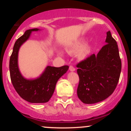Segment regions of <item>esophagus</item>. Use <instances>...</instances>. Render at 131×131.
Masks as SVG:
<instances>
[{
  "label": "esophagus",
  "mask_w": 131,
  "mask_h": 131,
  "mask_svg": "<svg viewBox=\"0 0 131 131\" xmlns=\"http://www.w3.org/2000/svg\"><path fill=\"white\" fill-rule=\"evenodd\" d=\"M69 70H70L71 71H74L75 68L74 67H73L72 65H70V67H69Z\"/></svg>",
  "instance_id": "esophagus-1"
}]
</instances>
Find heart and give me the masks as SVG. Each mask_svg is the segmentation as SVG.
<instances>
[{
    "instance_id": "heart-1",
    "label": "heart",
    "mask_w": 131,
    "mask_h": 131,
    "mask_svg": "<svg viewBox=\"0 0 131 131\" xmlns=\"http://www.w3.org/2000/svg\"><path fill=\"white\" fill-rule=\"evenodd\" d=\"M84 48V45L82 43H78V44L76 45L74 47H73V49H71L70 50V52H73V53H76V52H79L83 49ZM89 53V49L86 48L84 50H83V52L81 53V57H84Z\"/></svg>"
}]
</instances>
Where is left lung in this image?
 <instances>
[{
  "mask_svg": "<svg viewBox=\"0 0 131 131\" xmlns=\"http://www.w3.org/2000/svg\"><path fill=\"white\" fill-rule=\"evenodd\" d=\"M105 42L97 55L92 54L76 65L79 78L77 94L84 103L93 104L105 100L118 83L121 61L117 42L110 31Z\"/></svg>",
  "mask_w": 131,
  "mask_h": 131,
  "instance_id": "obj_1",
  "label": "left lung"
}]
</instances>
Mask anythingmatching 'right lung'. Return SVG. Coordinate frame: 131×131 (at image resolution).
Wrapping results in <instances>:
<instances>
[{"instance_id": "right-lung-1", "label": "right lung", "mask_w": 131, "mask_h": 131, "mask_svg": "<svg viewBox=\"0 0 131 131\" xmlns=\"http://www.w3.org/2000/svg\"><path fill=\"white\" fill-rule=\"evenodd\" d=\"M38 30L39 29L37 28L27 30L16 40L9 63L10 79L16 92L23 99L34 103L49 102L55 91L57 81L66 73L69 68L68 65L58 68L47 66L40 77L31 80L25 79L22 76L18 66L19 47L29 39L32 31Z\"/></svg>"}]
</instances>
